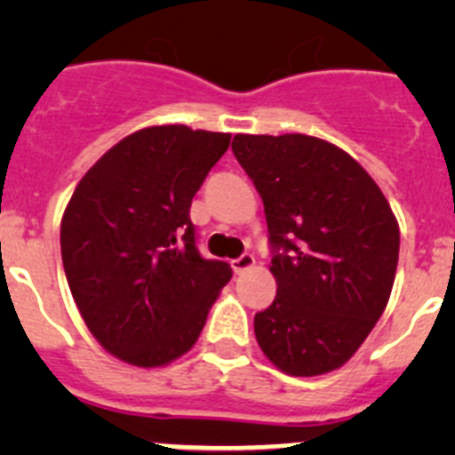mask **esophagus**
<instances>
[{"label":"esophagus","instance_id":"esophagus-1","mask_svg":"<svg viewBox=\"0 0 455 455\" xmlns=\"http://www.w3.org/2000/svg\"><path fill=\"white\" fill-rule=\"evenodd\" d=\"M231 266H233V270H235V275H242V273H246L249 268H253L255 257L251 253H244L242 257H237V259H233Z\"/></svg>","mask_w":455,"mask_h":455}]
</instances>
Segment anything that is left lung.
Here are the masks:
<instances>
[{
	"mask_svg": "<svg viewBox=\"0 0 455 455\" xmlns=\"http://www.w3.org/2000/svg\"><path fill=\"white\" fill-rule=\"evenodd\" d=\"M233 154L264 202L277 295L255 339L291 376L341 368L368 339L396 277V215L343 149L306 134H235Z\"/></svg>",
	"mask_w": 455,
	"mask_h": 455,
	"instance_id": "1",
	"label": "left lung"
}]
</instances>
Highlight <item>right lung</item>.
Instances as JSON below:
<instances>
[{
	"mask_svg": "<svg viewBox=\"0 0 455 455\" xmlns=\"http://www.w3.org/2000/svg\"><path fill=\"white\" fill-rule=\"evenodd\" d=\"M231 134L154 125L105 151L68 202L61 257L96 341L136 368L194 347L231 279L227 261L196 249L189 209Z\"/></svg>",
	"mask_w": 455,
	"mask_h": 455,
	"instance_id": "add662e5",
	"label": "right lung"
}]
</instances>
